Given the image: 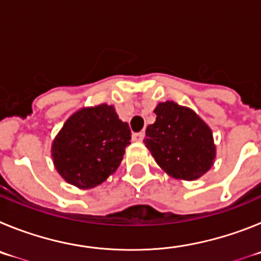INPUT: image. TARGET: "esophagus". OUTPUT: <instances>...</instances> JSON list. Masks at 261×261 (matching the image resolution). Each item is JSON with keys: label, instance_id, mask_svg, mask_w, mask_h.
I'll return each mask as SVG.
<instances>
[{"label": "esophagus", "instance_id": "obj_1", "mask_svg": "<svg viewBox=\"0 0 261 261\" xmlns=\"http://www.w3.org/2000/svg\"><path fill=\"white\" fill-rule=\"evenodd\" d=\"M143 139H144V131H140V133H134L133 134L134 142H142Z\"/></svg>", "mask_w": 261, "mask_h": 261}]
</instances>
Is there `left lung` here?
<instances>
[{
  "label": "left lung",
  "instance_id": "obj_1",
  "mask_svg": "<svg viewBox=\"0 0 261 261\" xmlns=\"http://www.w3.org/2000/svg\"><path fill=\"white\" fill-rule=\"evenodd\" d=\"M156 122L145 130L144 144L168 174L194 180L210 170L216 156L212 131L195 112L174 101L154 109Z\"/></svg>",
  "mask_w": 261,
  "mask_h": 261
}]
</instances>
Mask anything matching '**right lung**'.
Listing matches in <instances>:
<instances>
[{
	"label": "right lung",
	"instance_id": "right-lung-1",
	"mask_svg": "<svg viewBox=\"0 0 261 261\" xmlns=\"http://www.w3.org/2000/svg\"><path fill=\"white\" fill-rule=\"evenodd\" d=\"M130 139V127L113 107L86 108L67 119L53 142V163L70 185L92 189L116 171Z\"/></svg>",
	"mask_w": 261,
	"mask_h": 261
}]
</instances>
